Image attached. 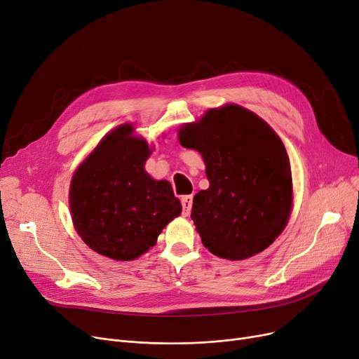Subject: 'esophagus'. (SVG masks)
Here are the masks:
<instances>
[{"label":"esophagus","instance_id":"34e87169","mask_svg":"<svg viewBox=\"0 0 359 359\" xmlns=\"http://www.w3.org/2000/svg\"><path fill=\"white\" fill-rule=\"evenodd\" d=\"M181 204H182V215L189 216L191 212V208H193V196H182Z\"/></svg>","mask_w":359,"mask_h":359}]
</instances>
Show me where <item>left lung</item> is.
<instances>
[{
    "mask_svg": "<svg viewBox=\"0 0 359 359\" xmlns=\"http://www.w3.org/2000/svg\"><path fill=\"white\" fill-rule=\"evenodd\" d=\"M197 150L210 182L193 198L191 219L203 245L220 259L245 260L266 250L292 210L286 149L266 121L240 105L209 109L178 131Z\"/></svg>",
    "mask_w": 359,
    "mask_h": 359,
    "instance_id": "8db88e82",
    "label": "left lung"
}]
</instances>
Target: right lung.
Returning a JSON list of instances; mask_svg holds the SVG:
<instances>
[{
    "label": "right lung",
    "mask_w": 359,
    "mask_h": 359,
    "mask_svg": "<svg viewBox=\"0 0 359 359\" xmlns=\"http://www.w3.org/2000/svg\"><path fill=\"white\" fill-rule=\"evenodd\" d=\"M133 131L131 124H124L107 134L70 185L77 233L93 251L116 262L147 252L182 210L170 184L144 170L150 149Z\"/></svg>",
    "instance_id": "add662e5"
}]
</instances>
